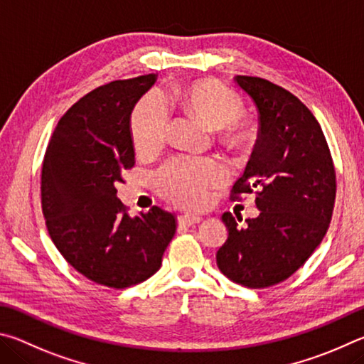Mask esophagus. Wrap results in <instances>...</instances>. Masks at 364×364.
<instances>
[{
    "instance_id": "34e87169",
    "label": "esophagus",
    "mask_w": 364,
    "mask_h": 364,
    "mask_svg": "<svg viewBox=\"0 0 364 364\" xmlns=\"http://www.w3.org/2000/svg\"><path fill=\"white\" fill-rule=\"evenodd\" d=\"M201 222L200 215H192V214H183V215H178V224L181 225H193V224H198Z\"/></svg>"
}]
</instances>
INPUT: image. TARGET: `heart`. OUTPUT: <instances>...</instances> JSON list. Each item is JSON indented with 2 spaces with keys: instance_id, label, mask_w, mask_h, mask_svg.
I'll return each instance as SVG.
<instances>
[{
  "instance_id": "obj_1",
  "label": "heart",
  "mask_w": 364,
  "mask_h": 364,
  "mask_svg": "<svg viewBox=\"0 0 364 364\" xmlns=\"http://www.w3.org/2000/svg\"><path fill=\"white\" fill-rule=\"evenodd\" d=\"M172 100L188 117L211 129L222 131L228 145L240 146L252 136V127L240 117L243 100L233 89L214 80H198L172 91ZM169 114L163 99L149 94L137 102L131 114V136L136 150L150 153L163 145L168 134ZM225 169L213 159L176 158L156 172L159 193L183 208H200L208 198V190L225 181Z\"/></svg>"
}]
</instances>
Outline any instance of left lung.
Returning <instances> with one entry per match:
<instances>
[{"label":"left lung","instance_id":"left-lung-1","mask_svg":"<svg viewBox=\"0 0 364 364\" xmlns=\"http://www.w3.org/2000/svg\"><path fill=\"white\" fill-rule=\"evenodd\" d=\"M235 81L257 107L259 136L232 200L254 192L260 214L240 227L224 213L228 238L215 259L232 282L260 289L288 279L320 246L333 218L336 171L320 123L294 94L257 76Z\"/></svg>","mask_w":364,"mask_h":364}]
</instances>
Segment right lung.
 <instances>
[{"label":"right lung","instance_id":"obj_1","mask_svg":"<svg viewBox=\"0 0 364 364\" xmlns=\"http://www.w3.org/2000/svg\"><path fill=\"white\" fill-rule=\"evenodd\" d=\"M156 75L94 89L59 119L44 153L41 208L63 259L91 282L124 289L161 267L174 214L153 206L131 218L117 183L136 163L131 112Z\"/></svg>","mask_w":364,"mask_h":364}]
</instances>
